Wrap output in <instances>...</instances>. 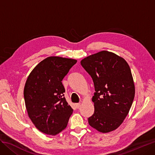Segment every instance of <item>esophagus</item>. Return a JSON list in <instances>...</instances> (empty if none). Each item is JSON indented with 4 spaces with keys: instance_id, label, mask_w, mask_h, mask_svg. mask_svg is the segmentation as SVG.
<instances>
[{
    "instance_id": "1",
    "label": "esophagus",
    "mask_w": 155,
    "mask_h": 155,
    "mask_svg": "<svg viewBox=\"0 0 155 155\" xmlns=\"http://www.w3.org/2000/svg\"><path fill=\"white\" fill-rule=\"evenodd\" d=\"M75 105H76V107L77 108V109H79V108L80 107V106H81V104H80V103H78V104H75Z\"/></svg>"
}]
</instances>
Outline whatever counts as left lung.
<instances>
[{
  "instance_id": "8db88e82",
  "label": "left lung",
  "mask_w": 155,
  "mask_h": 155,
  "mask_svg": "<svg viewBox=\"0 0 155 155\" xmlns=\"http://www.w3.org/2000/svg\"><path fill=\"white\" fill-rule=\"evenodd\" d=\"M81 66L91 76L96 92L94 114L88 124L101 133L116 129L128 114L134 97L129 64L114 53L101 51L83 59Z\"/></svg>"
}]
</instances>
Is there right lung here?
<instances>
[{"label":"right lung","instance_id":"obj_1","mask_svg":"<svg viewBox=\"0 0 155 155\" xmlns=\"http://www.w3.org/2000/svg\"><path fill=\"white\" fill-rule=\"evenodd\" d=\"M77 63L72 59L49 57L32 70L24 89L28 114L36 128L56 135L67 127L73 109L64 97L62 80Z\"/></svg>","mask_w":155,"mask_h":155}]
</instances>
